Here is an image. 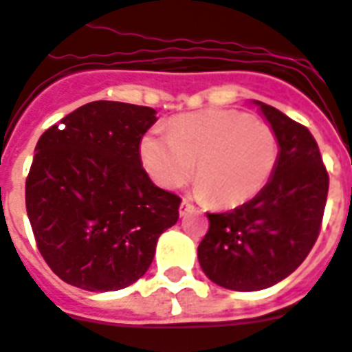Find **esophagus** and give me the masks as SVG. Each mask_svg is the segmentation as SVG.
I'll return each instance as SVG.
<instances>
[{"instance_id":"34e87169","label":"esophagus","mask_w":352,"mask_h":352,"mask_svg":"<svg viewBox=\"0 0 352 352\" xmlns=\"http://www.w3.org/2000/svg\"><path fill=\"white\" fill-rule=\"evenodd\" d=\"M193 210H195V206L190 204L188 201H182L181 208H179V213H181V217H184V215H188V213H191Z\"/></svg>"}]
</instances>
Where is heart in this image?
Returning <instances> with one entry per match:
<instances>
[{
  "mask_svg": "<svg viewBox=\"0 0 352 352\" xmlns=\"http://www.w3.org/2000/svg\"><path fill=\"white\" fill-rule=\"evenodd\" d=\"M278 157L275 130L233 108L184 113L168 124V131L151 128L141 141L142 164L157 186L177 190L195 168V195L201 201L215 199L221 208H236L258 197Z\"/></svg>",
  "mask_w": 352,
  "mask_h": 352,
  "instance_id": "obj_1",
  "label": "heart"
}]
</instances>
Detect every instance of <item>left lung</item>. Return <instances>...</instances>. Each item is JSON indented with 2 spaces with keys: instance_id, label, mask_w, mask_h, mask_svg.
Here are the masks:
<instances>
[{
  "instance_id": "8db88e82",
  "label": "left lung",
  "mask_w": 352,
  "mask_h": 352,
  "mask_svg": "<svg viewBox=\"0 0 352 352\" xmlns=\"http://www.w3.org/2000/svg\"><path fill=\"white\" fill-rule=\"evenodd\" d=\"M280 141L276 170L253 201L208 213L197 255L206 276L231 291H260L289 276L309 255L324 217L329 175L315 137L276 108L255 101Z\"/></svg>"
}]
</instances>
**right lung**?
<instances>
[{
  "mask_svg": "<svg viewBox=\"0 0 352 352\" xmlns=\"http://www.w3.org/2000/svg\"><path fill=\"white\" fill-rule=\"evenodd\" d=\"M155 113L94 101L39 137L25 202L37 250L63 282L124 289L146 273L159 236L179 219L181 199L157 188L141 162Z\"/></svg>",
  "mask_w": 352,
  "mask_h": 352,
  "instance_id": "right-lung-1",
  "label": "right lung"
}]
</instances>
